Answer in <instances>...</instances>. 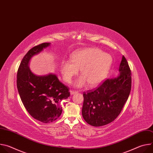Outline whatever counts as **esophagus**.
I'll return each mask as SVG.
<instances>
[{"instance_id": "esophagus-1", "label": "esophagus", "mask_w": 153, "mask_h": 153, "mask_svg": "<svg viewBox=\"0 0 153 153\" xmlns=\"http://www.w3.org/2000/svg\"><path fill=\"white\" fill-rule=\"evenodd\" d=\"M77 93V91H73V90H71V91H70V94H71V95L74 94H76V93Z\"/></svg>"}]
</instances>
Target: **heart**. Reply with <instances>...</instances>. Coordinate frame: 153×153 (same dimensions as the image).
<instances>
[{"mask_svg":"<svg viewBox=\"0 0 153 153\" xmlns=\"http://www.w3.org/2000/svg\"><path fill=\"white\" fill-rule=\"evenodd\" d=\"M112 63V57L97 48H89L74 52L71 61L63 60L60 71L63 79L70 83L80 70L82 76L76 82V86L82 87L86 82L93 87L100 83L105 78Z\"/></svg>","mask_w":153,"mask_h":153,"instance_id":"heart-1","label":"heart"}]
</instances>
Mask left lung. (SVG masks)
<instances>
[{"label":"left lung","instance_id":"8db88e82","mask_svg":"<svg viewBox=\"0 0 153 153\" xmlns=\"http://www.w3.org/2000/svg\"><path fill=\"white\" fill-rule=\"evenodd\" d=\"M116 77L108 79L97 88L84 92L82 116L88 124L101 126L120 114L131 88V71L123 56Z\"/></svg>","mask_w":153,"mask_h":153}]
</instances>
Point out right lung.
Listing matches in <instances>:
<instances>
[{"label": "right lung", "mask_w": 153, "mask_h": 153, "mask_svg": "<svg viewBox=\"0 0 153 153\" xmlns=\"http://www.w3.org/2000/svg\"><path fill=\"white\" fill-rule=\"evenodd\" d=\"M43 43L30 50L22 60L17 74V87L21 100L28 113L44 123L54 122L62 112L60 102L70 96L69 88L56 74L36 76L29 68L31 58L49 47Z\"/></svg>", "instance_id": "1"}]
</instances>
